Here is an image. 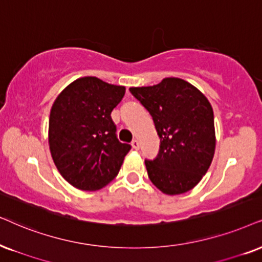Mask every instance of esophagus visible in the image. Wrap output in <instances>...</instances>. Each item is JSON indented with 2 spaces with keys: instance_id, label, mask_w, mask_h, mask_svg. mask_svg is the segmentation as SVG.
<instances>
[{
  "instance_id": "esophagus-1",
  "label": "esophagus",
  "mask_w": 262,
  "mask_h": 262,
  "mask_svg": "<svg viewBox=\"0 0 262 262\" xmlns=\"http://www.w3.org/2000/svg\"><path fill=\"white\" fill-rule=\"evenodd\" d=\"M132 147H133L134 150H139V147H140V145H139V141L137 139H134V140L132 141Z\"/></svg>"
}]
</instances>
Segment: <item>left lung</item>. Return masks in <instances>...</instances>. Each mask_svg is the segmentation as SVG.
<instances>
[{
	"mask_svg": "<svg viewBox=\"0 0 262 262\" xmlns=\"http://www.w3.org/2000/svg\"><path fill=\"white\" fill-rule=\"evenodd\" d=\"M129 91L150 112L161 139L157 157L145 161L151 183L169 196L192 190L209 169L215 152L209 100L200 89L177 77Z\"/></svg>",
	"mask_w": 262,
	"mask_h": 262,
	"instance_id": "obj_1",
	"label": "left lung"
}]
</instances>
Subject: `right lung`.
I'll use <instances>...</instances> for the list:
<instances>
[{"mask_svg": "<svg viewBox=\"0 0 262 262\" xmlns=\"http://www.w3.org/2000/svg\"><path fill=\"white\" fill-rule=\"evenodd\" d=\"M124 93L123 85L87 76L69 84L53 102L49 150L61 177L78 190L106 186L130 150L118 141L111 118Z\"/></svg>", "mask_w": 262, "mask_h": 262, "instance_id": "obj_1", "label": "right lung"}]
</instances>
